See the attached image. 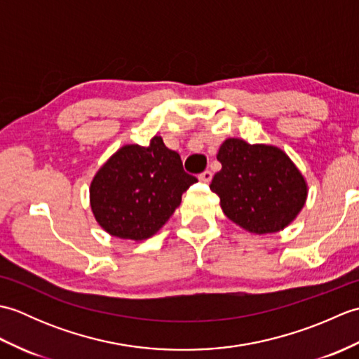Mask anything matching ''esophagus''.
Instances as JSON below:
<instances>
[{"label":"esophagus","instance_id":"34e87169","mask_svg":"<svg viewBox=\"0 0 359 359\" xmlns=\"http://www.w3.org/2000/svg\"><path fill=\"white\" fill-rule=\"evenodd\" d=\"M211 179H212V172L208 171V170L203 171V172L199 175V180L203 182V184H210Z\"/></svg>","mask_w":359,"mask_h":359}]
</instances>
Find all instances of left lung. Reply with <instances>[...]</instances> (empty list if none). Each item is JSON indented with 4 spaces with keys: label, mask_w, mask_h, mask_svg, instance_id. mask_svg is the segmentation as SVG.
<instances>
[{
    "label": "left lung",
    "mask_w": 359,
    "mask_h": 359,
    "mask_svg": "<svg viewBox=\"0 0 359 359\" xmlns=\"http://www.w3.org/2000/svg\"><path fill=\"white\" fill-rule=\"evenodd\" d=\"M210 189L225 216L255 234L278 233L299 215L307 199V182L284 151L271 144L226 139Z\"/></svg>",
    "instance_id": "8db88e82"
}]
</instances>
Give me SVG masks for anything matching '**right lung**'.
I'll list each match as a JSON object with an SVG mask.
<instances>
[{
  "mask_svg": "<svg viewBox=\"0 0 359 359\" xmlns=\"http://www.w3.org/2000/svg\"><path fill=\"white\" fill-rule=\"evenodd\" d=\"M196 182L177 152L154 135L148 147H121L97 171L89 188L90 210L106 233L144 241L168 222Z\"/></svg>",
  "mask_w": 359,
  "mask_h": 359,
  "instance_id": "obj_1",
  "label": "right lung"
}]
</instances>
